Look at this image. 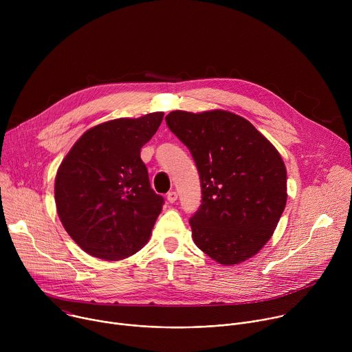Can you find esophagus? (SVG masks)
Returning <instances> with one entry per match:
<instances>
[{
	"instance_id": "34e87169",
	"label": "esophagus",
	"mask_w": 352,
	"mask_h": 352,
	"mask_svg": "<svg viewBox=\"0 0 352 352\" xmlns=\"http://www.w3.org/2000/svg\"><path fill=\"white\" fill-rule=\"evenodd\" d=\"M178 199V193L177 192H174V190H171V192H168L167 193V200L170 204H175V200Z\"/></svg>"
}]
</instances>
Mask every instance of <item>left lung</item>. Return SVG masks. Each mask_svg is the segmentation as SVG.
Here are the masks:
<instances>
[{
  "mask_svg": "<svg viewBox=\"0 0 352 352\" xmlns=\"http://www.w3.org/2000/svg\"><path fill=\"white\" fill-rule=\"evenodd\" d=\"M166 121L199 171L202 205L189 220L196 246L223 266L259 254L287 204V170L278 150L231 111L175 110Z\"/></svg>",
  "mask_w": 352,
  "mask_h": 352,
  "instance_id": "left-lung-1",
  "label": "left lung"
}]
</instances>
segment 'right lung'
I'll return each instance as SVG.
<instances>
[{"instance_id":"right-lung-1","label":"right lung","mask_w":352,"mask_h":352,"mask_svg":"<svg viewBox=\"0 0 352 352\" xmlns=\"http://www.w3.org/2000/svg\"><path fill=\"white\" fill-rule=\"evenodd\" d=\"M164 113L117 118L87 129L58 167L54 196L69 236L90 256L122 261L152 235L164 199L150 188L140 148Z\"/></svg>"}]
</instances>
